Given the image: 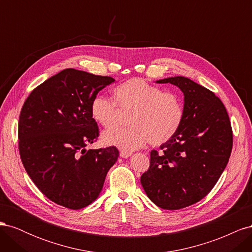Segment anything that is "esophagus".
<instances>
[{
    "mask_svg": "<svg viewBox=\"0 0 252 252\" xmlns=\"http://www.w3.org/2000/svg\"><path fill=\"white\" fill-rule=\"evenodd\" d=\"M132 154L131 152H128V151H124V150H122L121 152H120V156H121V158H129L130 157Z\"/></svg>",
    "mask_w": 252,
    "mask_h": 252,
    "instance_id": "obj_1",
    "label": "esophagus"
}]
</instances>
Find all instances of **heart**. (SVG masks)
Here are the masks:
<instances>
[{
	"mask_svg": "<svg viewBox=\"0 0 252 252\" xmlns=\"http://www.w3.org/2000/svg\"><path fill=\"white\" fill-rule=\"evenodd\" d=\"M119 107L131 110L127 127H111L102 134L103 141L124 151H133L148 141L158 146L169 141L179 131L184 120L181 96L165 91L146 80L134 78L113 90ZM109 97L96 94L90 102V114L104 127L117 119V105Z\"/></svg>",
	"mask_w": 252,
	"mask_h": 252,
	"instance_id": "1",
	"label": "heart"
}]
</instances>
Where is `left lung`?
<instances>
[{"label": "left lung", "mask_w": 252, "mask_h": 252, "mask_svg": "<svg viewBox=\"0 0 252 252\" xmlns=\"http://www.w3.org/2000/svg\"><path fill=\"white\" fill-rule=\"evenodd\" d=\"M184 94V120L173 138L150 151L141 177L147 196L158 207L177 210L195 204L215 187L229 161L232 129L222 101L185 77L167 78Z\"/></svg>", "instance_id": "left-lung-1"}]
</instances>
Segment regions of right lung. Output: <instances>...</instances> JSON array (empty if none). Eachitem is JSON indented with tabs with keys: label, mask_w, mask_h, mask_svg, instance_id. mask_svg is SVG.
Here are the masks:
<instances>
[{
	"label": "right lung",
	"mask_w": 252,
	"mask_h": 252,
	"mask_svg": "<svg viewBox=\"0 0 252 252\" xmlns=\"http://www.w3.org/2000/svg\"><path fill=\"white\" fill-rule=\"evenodd\" d=\"M114 81L67 68L33 89L23 105L22 163L41 192L58 205L77 210L95 201L117 162L114 146L85 149L98 136L91 98Z\"/></svg>",
	"instance_id": "right-lung-1"
}]
</instances>
